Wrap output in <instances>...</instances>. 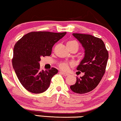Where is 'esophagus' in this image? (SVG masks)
<instances>
[{
	"label": "esophagus",
	"mask_w": 121,
	"mask_h": 121,
	"mask_svg": "<svg viewBox=\"0 0 121 121\" xmlns=\"http://www.w3.org/2000/svg\"><path fill=\"white\" fill-rule=\"evenodd\" d=\"M60 73L63 74V76H66L68 75V73H65V72H60Z\"/></svg>",
	"instance_id": "34e87169"
}]
</instances>
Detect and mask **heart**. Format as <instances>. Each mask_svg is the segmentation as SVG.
Wrapping results in <instances>:
<instances>
[{"label": "heart", "mask_w": 121, "mask_h": 121, "mask_svg": "<svg viewBox=\"0 0 121 121\" xmlns=\"http://www.w3.org/2000/svg\"><path fill=\"white\" fill-rule=\"evenodd\" d=\"M76 44L78 45V44L76 41H69L67 45L68 44ZM59 67L61 70H63V71H67L68 69V67H69V65H68V63H67L65 62H60V63L59 64Z\"/></svg>", "instance_id": "1"}]
</instances>
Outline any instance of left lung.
I'll list each match as a JSON object with an SVG mask.
<instances>
[{
  "instance_id": "left-lung-1",
  "label": "left lung",
  "mask_w": 121,
  "mask_h": 121,
  "mask_svg": "<svg viewBox=\"0 0 121 121\" xmlns=\"http://www.w3.org/2000/svg\"><path fill=\"white\" fill-rule=\"evenodd\" d=\"M85 50L84 57L77 69L84 72L76 82L70 86L71 90L77 94H85L98 86L103 76L108 59V53L102 40L87 34H73Z\"/></svg>"
}]
</instances>
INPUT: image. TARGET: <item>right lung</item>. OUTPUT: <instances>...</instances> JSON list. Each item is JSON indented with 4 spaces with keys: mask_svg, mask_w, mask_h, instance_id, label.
I'll use <instances>...</instances> for the list:
<instances>
[{
    "mask_svg": "<svg viewBox=\"0 0 121 121\" xmlns=\"http://www.w3.org/2000/svg\"><path fill=\"white\" fill-rule=\"evenodd\" d=\"M67 32L39 31L26 34L15 44L13 49L12 65L22 85L34 94L45 91L51 79L58 73L52 68L40 70L41 57L50 56L52 48Z\"/></svg>",
    "mask_w": 121,
    "mask_h": 121,
    "instance_id": "obj_1",
    "label": "right lung"
}]
</instances>
